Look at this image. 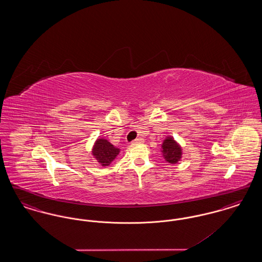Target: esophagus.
Returning <instances> with one entry per match:
<instances>
[{"label": "esophagus", "mask_w": 262, "mask_h": 262, "mask_svg": "<svg viewBox=\"0 0 262 262\" xmlns=\"http://www.w3.org/2000/svg\"><path fill=\"white\" fill-rule=\"evenodd\" d=\"M144 140H143V138H141V137H138L137 138L135 141H134V143H142Z\"/></svg>", "instance_id": "34e87169"}]
</instances>
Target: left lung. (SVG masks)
I'll return each instance as SVG.
<instances>
[{"label": "left lung", "instance_id": "1", "mask_svg": "<svg viewBox=\"0 0 262 262\" xmlns=\"http://www.w3.org/2000/svg\"><path fill=\"white\" fill-rule=\"evenodd\" d=\"M162 153L165 160L170 164H176L182 158V148L172 137L163 141Z\"/></svg>", "mask_w": 262, "mask_h": 262}]
</instances>
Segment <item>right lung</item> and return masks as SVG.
Listing matches in <instances>:
<instances>
[{"label": "right lung", "mask_w": 262, "mask_h": 262, "mask_svg": "<svg viewBox=\"0 0 262 262\" xmlns=\"http://www.w3.org/2000/svg\"><path fill=\"white\" fill-rule=\"evenodd\" d=\"M119 153L120 149L116 148L112 143H110L107 139L104 138L97 139L92 149V154L94 158L103 167L109 166Z\"/></svg>", "instance_id": "right-lung-1"}]
</instances>
